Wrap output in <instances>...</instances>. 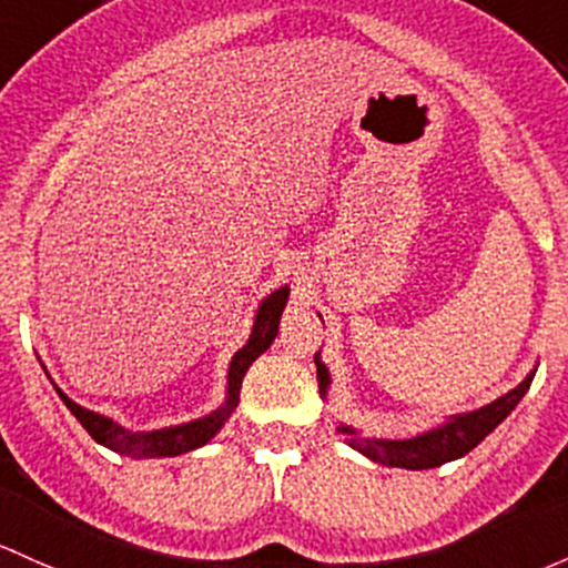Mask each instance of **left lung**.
I'll return each instance as SVG.
<instances>
[{"instance_id":"1","label":"left lung","mask_w":568,"mask_h":568,"mask_svg":"<svg viewBox=\"0 0 568 568\" xmlns=\"http://www.w3.org/2000/svg\"><path fill=\"white\" fill-rule=\"evenodd\" d=\"M315 367H318V389L321 394H326V389H329V369H326V364L318 359V354H315ZM530 381H534V373H530L520 386H515L509 394L495 399V403H489L479 410H470V414L452 416L446 425L427 429V433L416 435V438H362L354 427L337 429L348 435V444L354 446L356 452H362L364 457L375 459V463L381 465L408 470L438 468V465L452 463V459L468 455L474 446H479L481 440H485L487 435L517 408V403L525 397V392L530 389Z\"/></svg>"}]
</instances>
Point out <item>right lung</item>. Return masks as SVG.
Listing matches in <instances>:
<instances>
[{
	"mask_svg": "<svg viewBox=\"0 0 568 568\" xmlns=\"http://www.w3.org/2000/svg\"><path fill=\"white\" fill-rule=\"evenodd\" d=\"M285 302H288V285L277 288L274 294H268L264 302H261L258 313H255L253 334H250L247 345L239 348L231 359L229 367V397L220 405L217 410L204 416V419L187 422V425L176 427H163L152 429V433H133V429H124L122 425L109 419L103 414H94V410L81 408L79 403L68 397V394L59 392V397L64 399V405L70 408V414L81 422V427L92 435L98 444L109 446L111 452H119L124 457H176L184 455V452H193L199 446L209 444L214 435L220 433V427L225 425L234 408L239 405V389H242V378L247 373V367L258 359L261 354L274 343L280 326V315H283Z\"/></svg>",
	"mask_w": 568,
	"mask_h": 568,
	"instance_id": "obj_1",
	"label": "right lung"
}]
</instances>
